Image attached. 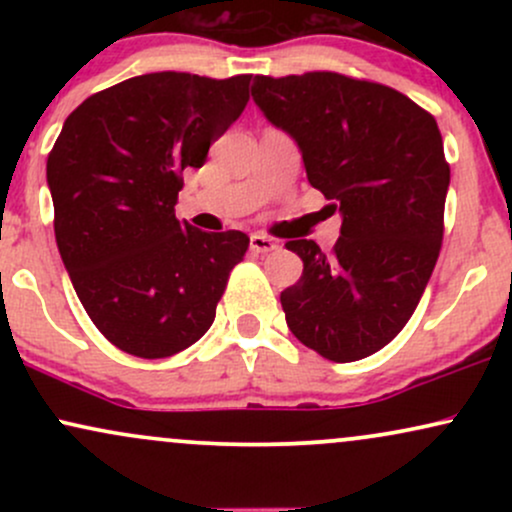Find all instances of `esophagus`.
Here are the masks:
<instances>
[{
    "mask_svg": "<svg viewBox=\"0 0 512 512\" xmlns=\"http://www.w3.org/2000/svg\"><path fill=\"white\" fill-rule=\"evenodd\" d=\"M279 245H276L274 238L269 236H262V233H252L250 236V250L255 252V255H267V252H274Z\"/></svg>",
    "mask_w": 512,
    "mask_h": 512,
    "instance_id": "1",
    "label": "esophagus"
}]
</instances>
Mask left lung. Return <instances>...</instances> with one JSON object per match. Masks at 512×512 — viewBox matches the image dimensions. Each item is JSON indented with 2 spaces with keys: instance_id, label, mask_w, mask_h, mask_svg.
Segmentation results:
<instances>
[{
  "instance_id": "left-lung-1",
  "label": "left lung",
  "mask_w": 512,
  "mask_h": 512,
  "mask_svg": "<svg viewBox=\"0 0 512 512\" xmlns=\"http://www.w3.org/2000/svg\"><path fill=\"white\" fill-rule=\"evenodd\" d=\"M252 98L303 154L308 182L342 214L330 255L303 260L281 291L298 342L349 363L383 349L414 315L443 243L450 166L436 117L395 88L337 72L255 76Z\"/></svg>"
}]
</instances>
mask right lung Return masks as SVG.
<instances>
[{
    "label": "right lung",
    "mask_w": 512,
    "mask_h": 512,
    "mask_svg": "<svg viewBox=\"0 0 512 512\" xmlns=\"http://www.w3.org/2000/svg\"><path fill=\"white\" fill-rule=\"evenodd\" d=\"M252 74L154 72L88 96L48 156L55 238L76 296L110 344L166 358L209 330L240 231L204 233L175 219L182 170L250 101Z\"/></svg>",
    "instance_id": "obj_1"
}]
</instances>
